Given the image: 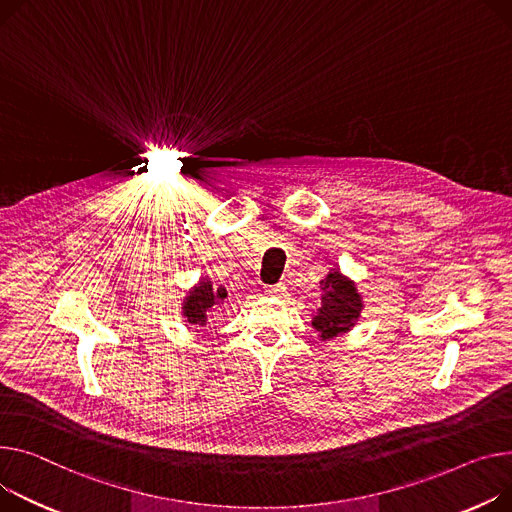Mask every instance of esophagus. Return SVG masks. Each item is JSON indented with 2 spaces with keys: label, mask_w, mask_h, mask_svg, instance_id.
I'll use <instances>...</instances> for the list:
<instances>
[{
  "label": "esophagus",
  "mask_w": 512,
  "mask_h": 512,
  "mask_svg": "<svg viewBox=\"0 0 512 512\" xmlns=\"http://www.w3.org/2000/svg\"><path fill=\"white\" fill-rule=\"evenodd\" d=\"M286 292V284L280 282V284H274V286H265V294L267 296H282Z\"/></svg>",
  "instance_id": "34e87169"
}]
</instances>
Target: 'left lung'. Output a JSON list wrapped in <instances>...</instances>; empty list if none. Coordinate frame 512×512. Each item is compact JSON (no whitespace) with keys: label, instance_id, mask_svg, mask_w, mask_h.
<instances>
[{"label":"left lung","instance_id":"left-lung-1","mask_svg":"<svg viewBox=\"0 0 512 512\" xmlns=\"http://www.w3.org/2000/svg\"><path fill=\"white\" fill-rule=\"evenodd\" d=\"M321 284V304L311 315V325L323 342L348 333L364 311V300L352 278L342 274L339 267H331Z\"/></svg>","mask_w":512,"mask_h":512}]
</instances>
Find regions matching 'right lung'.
I'll list each match as a JSON object with an SVG mask.
<instances>
[{
	"label": "right lung",
	"mask_w": 512,
	"mask_h": 512,
	"mask_svg": "<svg viewBox=\"0 0 512 512\" xmlns=\"http://www.w3.org/2000/svg\"><path fill=\"white\" fill-rule=\"evenodd\" d=\"M226 296L228 290L222 284L216 286L212 278L203 276L193 288L187 290L181 302V315L185 317V323L203 327L208 323V313H214L218 306H222Z\"/></svg>",
	"instance_id": "add662e5"
}]
</instances>
